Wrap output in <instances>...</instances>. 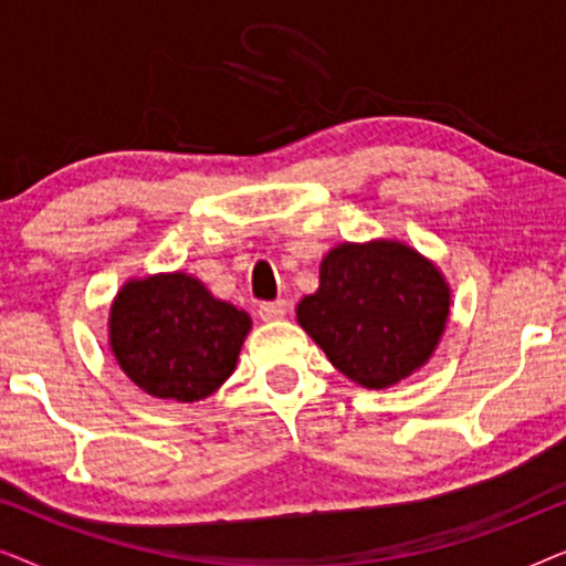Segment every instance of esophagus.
Returning a JSON list of instances; mask_svg holds the SVG:
<instances>
[{"label":"esophagus","mask_w":566,"mask_h":566,"mask_svg":"<svg viewBox=\"0 0 566 566\" xmlns=\"http://www.w3.org/2000/svg\"><path fill=\"white\" fill-rule=\"evenodd\" d=\"M260 319L262 322H275V319H283L285 314H289V301L277 298V301H268V304H260Z\"/></svg>","instance_id":"34e87169"}]
</instances>
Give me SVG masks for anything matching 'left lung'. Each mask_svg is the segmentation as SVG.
<instances>
[{"mask_svg": "<svg viewBox=\"0 0 566 566\" xmlns=\"http://www.w3.org/2000/svg\"><path fill=\"white\" fill-rule=\"evenodd\" d=\"M448 316L443 270L399 239L332 247L319 289L296 306L301 329L363 389H389L420 370L438 350Z\"/></svg>", "mask_w": 566, "mask_h": 566, "instance_id": "8db88e82", "label": "left lung"}]
</instances>
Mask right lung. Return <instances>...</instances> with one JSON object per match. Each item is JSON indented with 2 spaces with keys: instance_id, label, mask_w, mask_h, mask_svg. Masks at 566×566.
I'll return each instance as SVG.
<instances>
[{
  "instance_id": "right-lung-1",
  "label": "right lung",
  "mask_w": 566,
  "mask_h": 566,
  "mask_svg": "<svg viewBox=\"0 0 566 566\" xmlns=\"http://www.w3.org/2000/svg\"><path fill=\"white\" fill-rule=\"evenodd\" d=\"M252 316L172 270L130 277L107 314V345L123 374L157 399L200 401L234 374Z\"/></svg>"
}]
</instances>
